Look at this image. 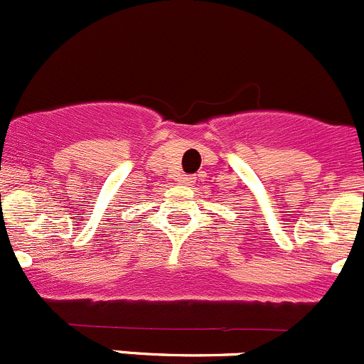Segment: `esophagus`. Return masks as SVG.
I'll return each instance as SVG.
<instances>
[{
  "label": "esophagus",
  "mask_w": 364,
  "mask_h": 364,
  "mask_svg": "<svg viewBox=\"0 0 364 364\" xmlns=\"http://www.w3.org/2000/svg\"><path fill=\"white\" fill-rule=\"evenodd\" d=\"M178 182H180V184L189 186V184H191V176H189V175H180L178 176Z\"/></svg>",
  "instance_id": "esophagus-1"
}]
</instances>
